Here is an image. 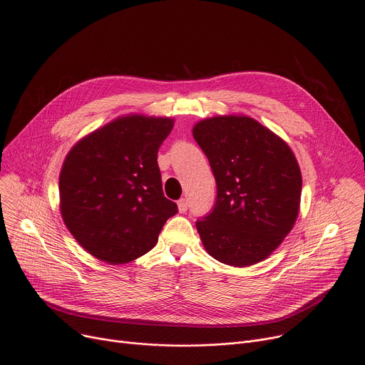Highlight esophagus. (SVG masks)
<instances>
[{"label": "esophagus", "instance_id": "1", "mask_svg": "<svg viewBox=\"0 0 365 365\" xmlns=\"http://www.w3.org/2000/svg\"><path fill=\"white\" fill-rule=\"evenodd\" d=\"M178 207H179V211H180V212H186V211H187L189 202H187L186 197H182V200L178 201Z\"/></svg>", "mask_w": 365, "mask_h": 365}]
</instances>
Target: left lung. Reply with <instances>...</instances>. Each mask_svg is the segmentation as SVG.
<instances>
[{"label": "left lung", "instance_id": "8db88e82", "mask_svg": "<svg viewBox=\"0 0 365 365\" xmlns=\"http://www.w3.org/2000/svg\"><path fill=\"white\" fill-rule=\"evenodd\" d=\"M192 132L217 183L211 212L196 220L202 245L231 267L267 259L300 208L302 173L291 148L247 116L205 119Z\"/></svg>", "mask_w": 365, "mask_h": 365}]
</instances>
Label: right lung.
Instances as JSON below:
<instances>
[{
    "mask_svg": "<svg viewBox=\"0 0 365 365\" xmlns=\"http://www.w3.org/2000/svg\"><path fill=\"white\" fill-rule=\"evenodd\" d=\"M173 119L130 115L81 140L59 175L61 214L74 239L110 264L150 252L178 205L163 193L157 153Z\"/></svg>",
    "mask_w": 365,
    "mask_h": 365,
    "instance_id": "right-lung-1",
    "label": "right lung"
}]
</instances>
